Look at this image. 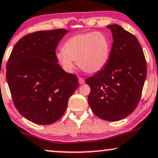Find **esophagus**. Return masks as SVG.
Here are the masks:
<instances>
[{
	"label": "esophagus",
	"mask_w": 158,
	"mask_h": 158,
	"mask_svg": "<svg viewBox=\"0 0 158 158\" xmlns=\"http://www.w3.org/2000/svg\"><path fill=\"white\" fill-rule=\"evenodd\" d=\"M78 82H79L80 84H83V83H85V81H84V79L82 78V77H79Z\"/></svg>",
	"instance_id": "1"
}]
</instances>
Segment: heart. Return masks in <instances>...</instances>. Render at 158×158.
<instances>
[{
  "mask_svg": "<svg viewBox=\"0 0 158 158\" xmlns=\"http://www.w3.org/2000/svg\"><path fill=\"white\" fill-rule=\"evenodd\" d=\"M110 40L101 32L79 33L70 36L64 42L63 50L56 52V57L65 71L71 73L75 61L85 73H99L108 64L110 54Z\"/></svg>",
  "mask_w": 158,
  "mask_h": 158,
  "instance_id": "obj_1",
  "label": "heart"
}]
</instances>
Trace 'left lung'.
Masks as SVG:
<instances>
[{
	"label": "left lung",
	"instance_id": "8db88e82",
	"mask_svg": "<svg viewBox=\"0 0 158 158\" xmlns=\"http://www.w3.org/2000/svg\"><path fill=\"white\" fill-rule=\"evenodd\" d=\"M113 44L106 66L85 80L91 88L89 106L102 119L116 122L133 113L147 77L144 54L135 36L120 25H109Z\"/></svg>",
	"mask_w": 158,
	"mask_h": 158
}]
</instances>
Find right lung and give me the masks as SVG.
Here are the masks:
<instances>
[{
  "instance_id": "1",
  "label": "right lung",
  "mask_w": 158,
  "mask_h": 158,
  "mask_svg": "<svg viewBox=\"0 0 158 158\" xmlns=\"http://www.w3.org/2000/svg\"><path fill=\"white\" fill-rule=\"evenodd\" d=\"M68 31H40L21 38L6 65V81L19 114L35 124H50L63 116L78 87L75 75L58 64L56 48Z\"/></svg>"
}]
</instances>
